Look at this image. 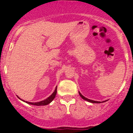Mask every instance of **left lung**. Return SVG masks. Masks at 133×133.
Masks as SVG:
<instances>
[{"label":"left lung","instance_id":"obj_1","mask_svg":"<svg viewBox=\"0 0 133 133\" xmlns=\"http://www.w3.org/2000/svg\"><path fill=\"white\" fill-rule=\"evenodd\" d=\"M79 95H80L81 97L83 99H84V100H86V101H88L90 102V103H101V102H99V101H93V100L89 99L86 98V97H85L84 96H82V94H81V93L80 92H79ZM105 101H103V103H104V102H105Z\"/></svg>","mask_w":133,"mask_h":133}]
</instances>
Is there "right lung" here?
<instances>
[{
  "label": "right lung",
  "instance_id": "obj_1",
  "mask_svg": "<svg viewBox=\"0 0 133 133\" xmlns=\"http://www.w3.org/2000/svg\"><path fill=\"white\" fill-rule=\"evenodd\" d=\"M56 93H57V86H56V89H55L54 92H53L52 94L51 95L49 96V97H47V99H44V101H40V102H37V103H30V102H28V101H25V103L27 104H29L35 105V106H45V105L49 104L51 103V102L52 101V100L54 99L55 98V97H56ZM19 99L21 100H22L21 98H19ZM22 101H23L24 102H25V101H24V100H22Z\"/></svg>",
  "mask_w": 133,
  "mask_h": 133
}]
</instances>
